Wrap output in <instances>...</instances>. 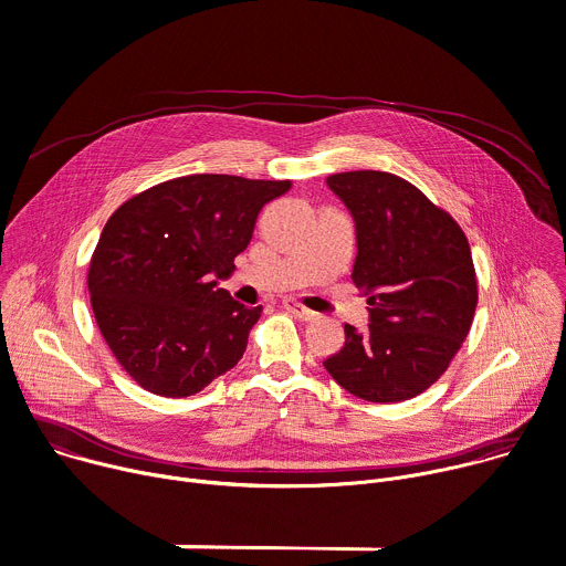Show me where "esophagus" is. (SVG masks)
Here are the masks:
<instances>
[{
	"label": "esophagus",
	"mask_w": 566,
	"mask_h": 566,
	"mask_svg": "<svg viewBox=\"0 0 566 566\" xmlns=\"http://www.w3.org/2000/svg\"><path fill=\"white\" fill-rule=\"evenodd\" d=\"M282 306L286 312H291L297 321H314L316 318V312H312V310H306V306H302L300 302H295V300H284L282 302Z\"/></svg>",
	"instance_id": "esophagus-1"
}]
</instances>
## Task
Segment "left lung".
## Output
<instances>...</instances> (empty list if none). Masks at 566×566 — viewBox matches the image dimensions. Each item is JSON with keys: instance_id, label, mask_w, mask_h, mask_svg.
<instances>
[{"instance_id": "1", "label": "left lung", "mask_w": 566, "mask_h": 566, "mask_svg": "<svg viewBox=\"0 0 566 566\" xmlns=\"http://www.w3.org/2000/svg\"><path fill=\"white\" fill-rule=\"evenodd\" d=\"M356 228L354 284L370 325H345V345L323 361L332 379L366 401L424 392L468 338L479 291L460 226L410 182L386 171L327 178Z\"/></svg>"}]
</instances>
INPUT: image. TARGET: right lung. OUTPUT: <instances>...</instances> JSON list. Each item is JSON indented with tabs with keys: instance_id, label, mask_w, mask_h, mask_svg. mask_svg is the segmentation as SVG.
Listing matches in <instances>:
<instances>
[{
	"instance_id": "1",
	"label": "right lung",
	"mask_w": 566,
	"mask_h": 566,
	"mask_svg": "<svg viewBox=\"0 0 566 566\" xmlns=\"http://www.w3.org/2000/svg\"><path fill=\"white\" fill-rule=\"evenodd\" d=\"M289 180L196 174L150 187L108 219L87 289L101 336L148 392L189 397L232 370L262 306L219 280L252 239L262 208Z\"/></svg>"
}]
</instances>
